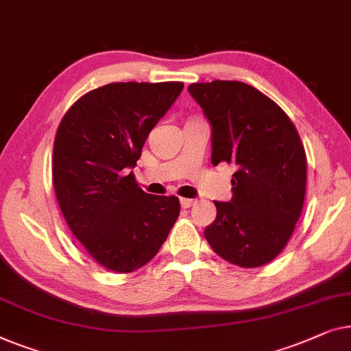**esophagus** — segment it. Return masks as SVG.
Instances as JSON below:
<instances>
[{
	"label": "esophagus",
	"instance_id": "34e87169",
	"mask_svg": "<svg viewBox=\"0 0 351 351\" xmlns=\"http://www.w3.org/2000/svg\"><path fill=\"white\" fill-rule=\"evenodd\" d=\"M180 202H181V206H182V208H189V206H192V205L195 204V200H194V199H181Z\"/></svg>",
	"mask_w": 351,
	"mask_h": 351
}]
</instances>
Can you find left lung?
I'll list each match as a JSON object with an SVG mask.
<instances>
[{
    "label": "left lung",
    "instance_id": "obj_1",
    "mask_svg": "<svg viewBox=\"0 0 351 351\" xmlns=\"http://www.w3.org/2000/svg\"><path fill=\"white\" fill-rule=\"evenodd\" d=\"M211 124V164H234L232 199L215 202L205 239L239 267H261L278 256L302 213L307 157L286 112L240 81L187 87Z\"/></svg>",
    "mask_w": 351,
    "mask_h": 351
}]
</instances>
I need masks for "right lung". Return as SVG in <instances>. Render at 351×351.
<instances>
[{"label": "right lung", "instance_id": "1", "mask_svg": "<svg viewBox=\"0 0 351 351\" xmlns=\"http://www.w3.org/2000/svg\"><path fill=\"white\" fill-rule=\"evenodd\" d=\"M182 87L106 84L79 98L57 128L52 181L62 215L87 253L112 272L149 263L180 216L178 197L146 194L130 170Z\"/></svg>", "mask_w": 351, "mask_h": 351}]
</instances>
